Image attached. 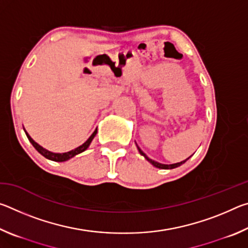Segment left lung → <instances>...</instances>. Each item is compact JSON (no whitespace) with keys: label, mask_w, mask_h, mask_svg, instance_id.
Returning a JSON list of instances; mask_svg holds the SVG:
<instances>
[{"label":"left lung","mask_w":248,"mask_h":248,"mask_svg":"<svg viewBox=\"0 0 248 248\" xmlns=\"http://www.w3.org/2000/svg\"><path fill=\"white\" fill-rule=\"evenodd\" d=\"M138 146V145H137ZM138 150H139V152H140V154L141 155H143V156L145 157V159L146 161H149L151 164H152L153 166H155V167H157V169H163V170H171V169H176V167H178V166H180V165H183L185 162L187 161L188 158H186L185 159V161H182V162H179V163H175V164H170V165H167V164H161V163H158V162H155V161H153V159H151V158H149L148 156H146V154L145 153H143V151H142L139 146H138Z\"/></svg>","instance_id":"left-lung-1"}]
</instances>
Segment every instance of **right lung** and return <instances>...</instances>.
Instances as JSON below:
<instances>
[{"mask_svg": "<svg viewBox=\"0 0 248 248\" xmlns=\"http://www.w3.org/2000/svg\"><path fill=\"white\" fill-rule=\"evenodd\" d=\"M24 131H25V133H26L28 140L31 141V143L33 145V148H35L37 151H38V152L41 155H43V156H45L46 158H48V159H51V161H54V162H65V161H68V159L75 156V155H78L79 153L84 152V151H85L87 148H89L92 140L94 139V137L96 136V133H97V129H96L95 131L92 133V136L85 142H84L82 145H79V146H78V148H75L74 150H71V151H69V152H65V153H53V152H51V151H48L47 149L43 148V146L39 145L38 143H37V142L33 141L32 138L29 136L26 130L24 129Z\"/></svg>", "mask_w": 248, "mask_h": 248, "instance_id": "add662e5", "label": "right lung"}]
</instances>
